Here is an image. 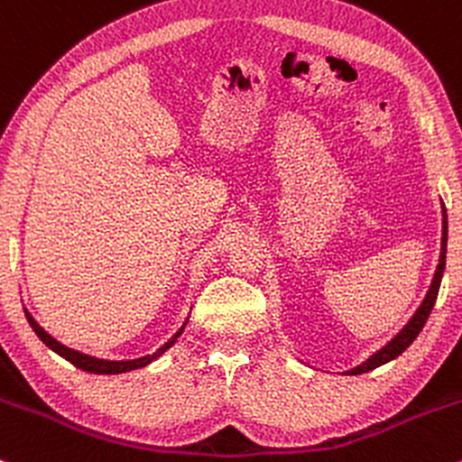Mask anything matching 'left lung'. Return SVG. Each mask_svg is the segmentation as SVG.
I'll return each instance as SVG.
<instances>
[{"label": "left lung", "mask_w": 462, "mask_h": 462, "mask_svg": "<svg viewBox=\"0 0 462 462\" xmlns=\"http://www.w3.org/2000/svg\"><path fill=\"white\" fill-rule=\"evenodd\" d=\"M445 252H448V215H445V208H443V238H441V261H439V267H437V273H434V280L430 284V291H428L426 300H423V304L419 306V310L412 315V319L406 323L404 330H402L393 341L389 343V346H384L380 352H375L374 356L365 360L363 365H358V367H354L352 371H347V374L352 375H358V374H367V371L380 367V365L389 363V360H393L400 356L404 349L411 346L412 341L419 337V332H421V328L426 326L428 317H430V312L434 309V301H437V295H439V286H441V278H443V269H445Z\"/></svg>", "instance_id": "1"}]
</instances>
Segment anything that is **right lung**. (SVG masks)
<instances>
[{
    "instance_id": "right-lung-1",
    "label": "right lung",
    "mask_w": 462,
    "mask_h": 462,
    "mask_svg": "<svg viewBox=\"0 0 462 462\" xmlns=\"http://www.w3.org/2000/svg\"><path fill=\"white\" fill-rule=\"evenodd\" d=\"M25 317H28V321H30L32 330L36 332V337H39L41 341H43L47 347L54 349V352H56V354H60L62 358H67L69 363L76 365L78 369L88 371V374H124V371H132V369L145 367V365H150L152 360H156L158 356H161L162 352H167V349L171 347L173 343H176V338H178L180 334H182V330H184V326L180 328V330H178L176 334H173V337L169 338V341L164 343V346H162L161 349H156V352L150 354V356H143V358H136V360H102V358L88 356V354L76 352V349H71V347L62 346V343H58L54 337H50V334H47V332L43 330V328L39 326V323H36L34 319H32V315H30L28 310H25Z\"/></svg>"
}]
</instances>
